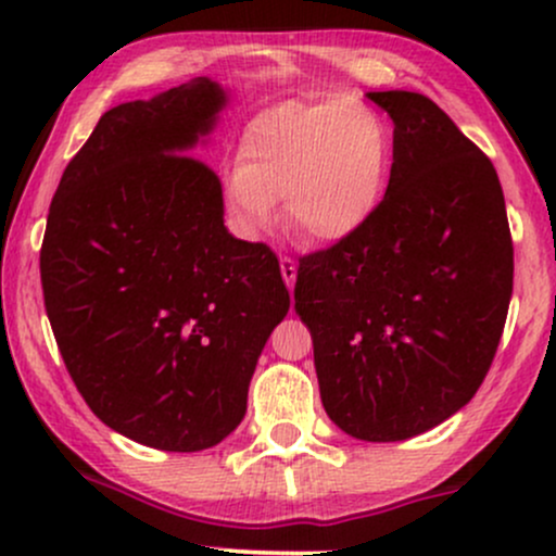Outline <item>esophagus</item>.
I'll list each match as a JSON object with an SVG mask.
<instances>
[{"label":"esophagus","instance_id":"1","mask_svg":"<svg viewBox=\"0 0 556 556\" xmlns=\"http://www.w3.org/2000/svg\"><path fill=\"white\" fill-rule=\"evenodd\" d=\"M279 269H282V277H285V282H287V287H295V277H298V264H295V258H290V256H282L279 258Z\"/></svg>","mask_w":556,"mask_h":556}]
</instances>
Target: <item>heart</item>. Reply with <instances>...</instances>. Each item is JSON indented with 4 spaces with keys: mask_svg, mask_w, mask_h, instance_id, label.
Returning <instances> with one entry per match:
<instances>
[{
    "mask_svg": "<svg viewBox=\"0 0 556 556\" xmlns=\"http://www.w3.org/2000/svg\"><path fill=\"white\" fill-rule=\"evenodd\" d=\"M394 138L384 114L350 99L285 101L258 112L238 146L227 195L245 229L274 219L316 242L353 238L387 193Z\"/></svg>",
    "mask_w": 556,
    "mask_h": 556,
    "instance_id": "1",
    "label": "heart"
}]
</instances>
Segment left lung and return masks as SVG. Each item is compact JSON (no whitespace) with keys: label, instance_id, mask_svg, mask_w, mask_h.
Masks as SVG:
<instances>
[{"label":"left lung","instance_id":"1","mask_svg":"<svg viewBox=\"0 0 556 556\" xmlns=\"http://www.w3.org/2000/svg\"><path fill=\"white\" fill-rule=\"evenodd\" d=\"M394 123L387 193L368 225L300 258L327 416L402 442L470 402L513 298V238L494 164L424 93H368Z\"/></svg>","mask_w":556,"mask_h":556}]
</instances>
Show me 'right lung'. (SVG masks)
Segmentation results:
<instances>
[{"mask_svg": "<svg viewBox=\"0 0 556 556\" xmlns=\"http://www.w3.org/2000/svg\"><path fill=\"white\" fill-rule=\"evenodd\" d=\"M227 104L195 78L101 114L52 198L41 287L88 407L167 452L219 444L290 292L264 242L232 238L222 182L188 151Z\"/></svg>", "mask_w": 556, "mask_h": 556, "instance_id": "1", "label": "right lung"}]
</instances>
